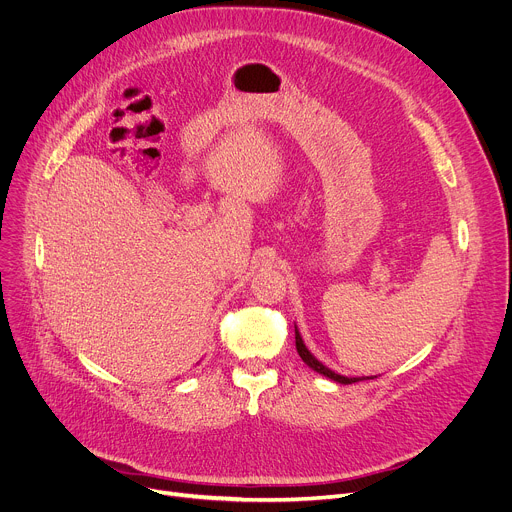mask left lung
Listing matches in <instances>:
<instances>
[{
  "label": "left lung",
  "instance_id": "left-lung-1",
  "mask_svg": "<svg viewBox=\"0 0 512 512\" xmlns=\"http://www.w3.org/2000/svg\"><path fill=\"white\" fill-rule=\"evenodd\" d=\"M296 349H298V355L302 357V361L308 365V367H312L314 371H318V374H322L324 378H329V380H335V382H339V384H355V382H361V380H374L376 376H363V378H347V376H341V374H335L333 369H329L327 365H324L322 361H318L310 351H308V347L304 345V341H302V335H300V331H298V327H296Z\"/></svg>",
  "mask_w": 512,
  "mask_h": 512
}]
</instances>
